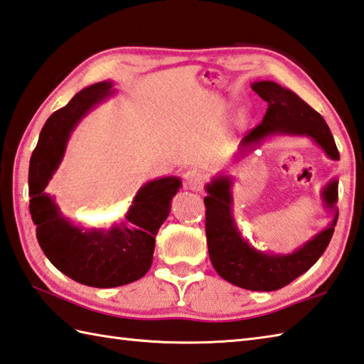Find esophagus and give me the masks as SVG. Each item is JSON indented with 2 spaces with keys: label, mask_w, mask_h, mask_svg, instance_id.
Returning a JSON list of instances; mask_svg holds the SVG:
<instances>
[{
  "label": "esophagus",
  "mask_w": 364,
  "mask_h": 364,
  "mask_svg": "<svg viewBox=\"0 0 364 364\" xmlns=\"http://www.w3.org/2000/svg\"><path fill=\"white\" fill-rule=\"evenodd\" d=\"M203 183H205V175L200 172V170L191 168L184 173V184H186L188 189H192V191L202 189Z\"/></svg>",
  "instance_id": "34e87169"
}]
</instances>
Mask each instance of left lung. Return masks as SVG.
Returning <instances> with one entry per match:
<instances>
[{
    "mask_svg": "<svg viewBox=\"0 0 364 364\" xmlns=\"http://www.w3.org/2000/svg\"><path fill=\"white\" fill-rule=\"evenodd\" d=\"M251 88L268 102V109L262 123L241 140L238 151L233 154L235 162L245 158L263 141L279 135L309 137L330 159H339L328 124L300 96L272 80L254 82ZM338 178H331L320 191L323 210L331 213L326 227L304 241L295 251L282 254L262 251L251 245L233 216V176L229 173L213 176V180L205 186L208 194L205 197V232L210 260L218 274L241 289L272 291L287 286L298 276L308 272L325 252L333 237L338 220Z\"/></svg>",
    "mask_w": 364,
    "mask_h": 364,
    "instance_id": "obj_1",
    "label": "left lung"
}]
</instances>
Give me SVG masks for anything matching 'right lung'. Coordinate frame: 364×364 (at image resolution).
I'll use <instances>...</instances> for the list:
<instances>
[{
	"mask_svg": "<svg viewBox=\"0 0 364 364\" xmlns=\"http://www.w3.org/2000/svg\"><path fill=\"white\" fill-rule=\"evenodd\" d=\"M112 80L78 91L42 127L30 161V213L42 251L63 274L85 286L109 289L144 277L153 262L154 238L181 188L178 176L145 183L121 223L83 227L64 216L46 191L66 153L70 134L88 113L117 95Z\"/></svg>",
	"mask_w": 364,
	"mask_h": 364,
	"instance_id": "right-lung-1",
	"label": "right lung"
}]
</instances>
